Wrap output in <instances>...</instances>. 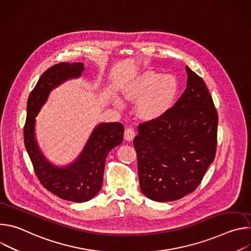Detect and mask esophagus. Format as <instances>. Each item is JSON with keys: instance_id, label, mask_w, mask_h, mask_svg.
Segmentation results:
<instances>
[{"instance_id": "1", "label": "esophagus", "mask_w": 251, "mask_h": 251, "mask_svg": "<svg viewBox=\"0 0 251 251\" xmlns=\"http://www.w3.org/2000/svg\"><path fill=\"white\" fill-rule=\"evenodd\" d=\"M135 135H136V133L133 128H127L124 132V139L126 141H132L134 139Z\"/></svg>"}]
</instances>
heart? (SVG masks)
<instances>
[{
    "label": "heart",
    "mask_w": 251,
    "mask_h": 251,
    "mask_svg": "<svg viewBox=\"0 0 251 251\" xmlns=\"http://www.w3.org/2000/svg\"><path fill=\"white\" fill-rule=\"evenodd\" d=\"M178 82L172 75H161L153 70L138 74L121 86L124 100L136 103V114L143 121H155L163 117L175 104ZM112 103L121 107V101L112 97Z\"/></svg>",
    "instance_id": "1"
}]
</instances>
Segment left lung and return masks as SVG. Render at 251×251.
<instances>
[{
    "mask_svg": "<svg viewBox=\"0 0 251 251\" xmlns=\"http://www.w3.org/2000/svg\"><path fill=\"white\" fill-rule=\"evenodd\" d=\"M187 88L158 120L139 125L133 144L140 189L155 201L193 193L217 150L219 117L204 81L186 66Z\"/></svg>",
    "mask_w": 251,
    "mask_h": 251,
    "instance_id": "1",
    "label": "left lung"
}]
</instances>
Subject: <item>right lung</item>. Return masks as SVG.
I'll use <instances>...</instances> for the list:
<instances>
[{
	"label": "right lung",
	"mask_w": 251,
	"mask_h": 251,
	"mask_svg": "<svg viewBox=\"0 0 251 251\" xmlns=\"http://www.w3.org/2000/svg\"><path fill=\"white\" fill-rule=\"evenodd\" d=\"M84 70L82 62H61L49 68L28 96L24 129L25 146L41 184L58 198L75 202L88 201L99 193L107 155L122 143L124 127L118 122L98 123L79 155L73 162L59 166L50 162L39 145L35 117L53 89L80 78Z\"/></svg>",
	"instance_id": "1"
}]
</instances>
